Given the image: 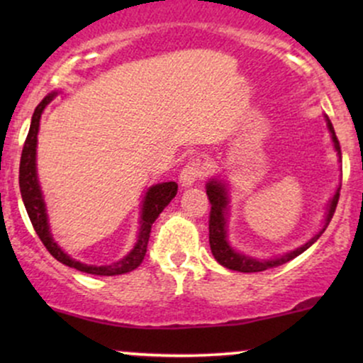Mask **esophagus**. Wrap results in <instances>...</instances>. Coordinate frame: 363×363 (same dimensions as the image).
I'll list each match as a JSON object with an SVG mask.
<instances>
[{
    "mask_svg": "<svg viewBox=\"0 0 363 363\" xmlns=\"http://www.w3.org/2000/svg\"><path fill=\"white\" fill-rule=\"evenodd\" d=\"M206 170H208L206 162L203 160V158L194 157L191 158V160L186 164V167L181 170V176H179V179H181L182 186H191L193 182L205 177Z\"/></svg>",
    "mask_w": 363,
    "mask_h": 363,
    "instance_id": "1",
    "label": "esophagus"
}]
</instances>
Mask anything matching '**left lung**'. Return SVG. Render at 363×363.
Listing matches in <instances>:
<instances>
[{
  "mask_svg": "<svg viewBox=\"0 0 363 363\" xmlns=\"http://www.w3.org/2000/svg\"><path fill=\"white\" fill-rule=\"evenodd\" d=\"M328 128H329V131H331L333 141H335L336 152L341 155L340 141H338V138H336L335 128H333L331 121L329 119H328ZM206 194H208V199H210V205H211L210 220H208L211 252H213L215 259L218 261L222 266H225V268L234 269V272H240V273H257V272H264V269L274 268V266L285 264V262H289L294 259V257H297L298 254H302L306 249H309L311 245L319 239L320 234L326 230L329 222H331L333 215H335L336 205H338V199H340V191H336V194L333 196L331 203H329L326 223H324L323 230H320L318 235L312 237L309 242H306L302 247L295 249V251L285 254V256L278 257V259L259 261V259H252V257H249V256H244V254L235 252L227 242V230H225V208H227V193H225V186L218 181H210L206 184Z\"/></svg>",
  "mask_w": 363,
  "mask_h": 363,
  "instance_id": "left-lung-1",
  "label": "left lung"
}]
</instances>
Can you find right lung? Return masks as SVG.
<instances>
[{
  "label": "right lung",
  "mask_w": 363,
  "mask_h": 363,
  "mask_svg": "<svg viewBox=\"0 0 363 363\" xmlns=\"http://www.w3.org/2000/svg\"><path fill=\"white\" fill-rule=\"evenodd\" d=\"M56 94H49L39 106L35 107L34 116H32L30 129H28L27 140L23 143L22 150V158H20V193H22V199L25 210H27L28 218H30L32 227H34L35 234L39 235V239L43 240L52 257H56L57 261L62 264L69 266V268L78 269V272L89 273V274H102V277H114V274H123L133 272L135 268H138L143 261L145 254H147V245L150 239V232H152V225L157 220V216L162 213L165 206L172 201L174 196L177 194V184L176 182H162L150 187L147 196H145L143 201V213H141V225H140V235L138 242H136L135 249L128 254L124 259L111 266H89L83 264L72 259L68 254L61 251V247H57V244L54 242L51 232H49L48 225V215H45V206L43 193H40L39 182H37V174H35V147H37V133H39V121L40 114L45 109L49 102L52 101V97Z\"/></svg>",
  "instance_id": "1"
}]
</instances>
